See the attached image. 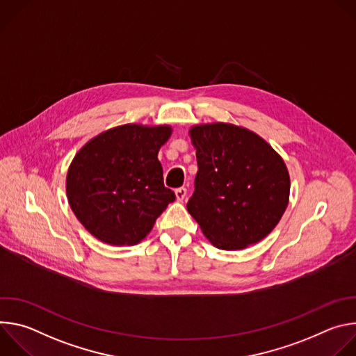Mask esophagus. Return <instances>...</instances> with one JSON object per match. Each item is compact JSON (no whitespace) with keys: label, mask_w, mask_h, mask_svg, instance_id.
<instances>
[{"label":"esophagus","mask_w":356,"mask_h":356,"mask_svg":"<svg viewBox=\"0 0 356 356\" xmlns=\"http://www.w3.org/2000/svg\"><path fill=\"white\" fill-rule=\"evenodd\" d=\"M175 193H176V198L179 201H183L186 198V195H187V188L186 187H180V188H176Z\"/></svg>","instance_id":"obj_1"}]
</instances>
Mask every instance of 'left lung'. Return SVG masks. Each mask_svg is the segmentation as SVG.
<instances>
[{
  "label": "left lung",
  "mask_w": 356,
  "mask_h": 356,
  "mask_svg": "<svg viewBox=\"0 0 356 356\" xmlns=\"http://www.w3.org/2000/svg\"><path fill=\"white\" fill-rule=\"evenodd\" d=\"M198 170L187 211L225 250L264 239L286 211L290 177L283 159L257 134L232 124L190 129Z\"/></svg>",
  "instance_id": "left-lung-1"
}]
</instances>
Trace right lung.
<instances>
[{
    "label": "right lung",
    "mask_w": 356,
    "mask_h": 356,
    "mask_svg": "<svg viewBox=\"0 0 356 356\" xmlns=\"http://www.w3.org/2000/svg\"><path fill=\"white\" fill-rule=\"evenodd\" d=\"M172 128L135 124L108 129L87 142L74 156L66 179L69 204L97 239L136 245L176 200L165 187L158 161Z\"/></svg>",
    "instance_id": "obj_1"
}]
</instances>
